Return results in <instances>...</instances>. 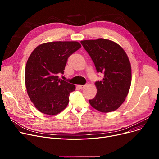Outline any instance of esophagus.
Here are the masks:
<instances>
[{
    "instance_id": "esophagus-1",
    "label": "esophagus",
    "mask_w": 159,
    "mask_h": 159,
    "mask_svg": "<svg viewBox=\"0 0 159 159\" xmlns=\"http://www.w3.org/2000/svg\"><path fill=\"white\" fill-rule=\"evenodd\" d=\"M85 85H78V87L80 89H84L85 88Z\"/></svg>"
}]
</instances>
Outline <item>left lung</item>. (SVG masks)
<instances>
[{
    "label": "left lung",
    "mask_w": 159,
    "mask_h": 159,
    "mask_svg": "<svg viewBox=\"0 0 159 159\" xmlns=\"http://www.w3.org/2000/svg\"><path fill=\"white\" fill-rule=\"evenodd\" d=\"M81 43L94 63L98 72L104 74L96 81V96L90 105L101 112L118 109L125 101L131 85V64L125 50L117 43L104 39L82 40Z\"/></svg>",
    "instance_id": "1"
}]
</instances>
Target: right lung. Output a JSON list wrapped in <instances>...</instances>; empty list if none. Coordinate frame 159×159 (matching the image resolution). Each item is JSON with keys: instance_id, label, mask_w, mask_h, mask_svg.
Segmentation results:
<instances>
[{"instance_id": "obj_1", "label": "right lung", "mask_w": 159, "mask_h": 159, "mask_svg": "<svg viewBox=\"0 0 159 159\" xmlns=\"http://www.w3.org/2000/svg\"><path fill=\"white\" fill-rule=\"evenodd\" d=\"M81 47L75 41L51 42L37 46L27 60L25 83L27 94L40 112L54 116L68 105L75 85L59 78L68 58Z\"/></svg>"}]
</instances>
